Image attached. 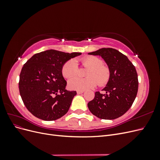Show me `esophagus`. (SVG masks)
Masks as SVG:
<instances>
[{"mask_svg": "<svg viewBox=\"0 0 160 160\" xmlns=\"http://www.w3.org/2000/svg\"><path fill=\"white\" fill-rule=\"evenodd\" d=\"M83 91H77V94H82V93H83Z\"/></svg>", "mask_w": 160, "mask_h": 160, "instance_id": "esophagus-1", "label": "esophagus"}]
</instances>
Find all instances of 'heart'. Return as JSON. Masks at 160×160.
Listing matches in <instances>:
<instances>
[{
	"label": "heart",
	"mask_w": 160,
	"mask_h": 160,
	"mask_svg": "<svg viewBox=\"0 0 160 160\" xmlns=\"http://www.w3.org/2000/svg\"><path fill=\"white\" fill-rule=\"evenodd\" d=\"M82 64L89 67L86 72V78L74 77L68 81L69 88L72 90L84 91L93 88L98 85L104 86L110 78V71L108 67L103 65V61L98 57L89 56L81 60ZM62 75L67 79L72 78L78 71L77 61L74 59L67 61L62 67Z\"/></svg>",
	"instance_id": "obj_1"
}]
</instances>
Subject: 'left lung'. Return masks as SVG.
<instances>
[{
	"label": "left lung",
	"instance_id": "1",
	"mask_svg": "<svg viewBox=\"0 0 160 160\" xmlns=\"http://www.w3.org/2000/svg\"><path fill=\"white\" fill-rule=\"evenodd\" d=\"M89 55L101 57L110 71V78L95 98L88 104L91 113L103 119H115L123 115L132 105L138 90V73L128 58L112 48H102Z\"/></svg>",
	"mask_w": 160,
	"mask_h": 160
}]
</instances>
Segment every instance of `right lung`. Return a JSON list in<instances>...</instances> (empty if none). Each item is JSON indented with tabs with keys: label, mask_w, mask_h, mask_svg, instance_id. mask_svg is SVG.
Returning <instances> with one entry per match:
<instances>
[{
	"label": "right lung",
	"mask_w": 160,
	"mask_h": 160,
	"mask_svg": "<svg viewBox=\"0 0 160 160\" xmlns=\"http://www.w3.org/2000/svg\"><path fill=\"white\" fill-rule=\"evenodd\" d=\"M81 52L46 50L34 55L23 65L19 77V92L24 104L38 119L53 121L69 111L76 91L65 89L62 67Z\"/></svg>",
	"instance_id": "right-lung-1"
}]
</instances>
